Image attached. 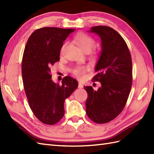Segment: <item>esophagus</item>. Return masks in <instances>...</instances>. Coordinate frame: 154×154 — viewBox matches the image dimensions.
Returning a JSON list of instances; mask_svg holds the SVG:
<instances>
[{
  "instance_id": "obj_1",
  "label": "esophagus",
  "mask_w": 154,
  "mask_h": 154,
  "mask_svg": "<svg viewBox=\"0 0 154 154\" xmlns=\"http://www.w3.org/2000/svg\"><path fill=\"white\" fill-rule=\"evenodd\" d=\"M78 87H79V88H83V85H82V83H80V82H79V86H78Z\"/></svg>"
}]
</instances>
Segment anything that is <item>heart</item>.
I'll use <instances>...</instances> for the list:
<instances>
[{
    "label": "heart",
    "mask_w": 154,
    "mask_h": 154,
    "mask_svg": "<svg viewBox=\"0 0 154 154\" xmlns=\"http://www.w3.org/2000/svg\"><path fill=\"white\" fill-rule=\"evenodd\" d=\"M74 40L76 45L83 52H90L95 46V41L94 39L87 34H79L75 37ZM64 46H65V44L62 46V49L64 47ZM88 69V67L87 66H79L75 67L73 69V73L78 78H82L84 75L85 72Z\"/></svg>",
    "instance_id": "heart-1"
}]
</instances>
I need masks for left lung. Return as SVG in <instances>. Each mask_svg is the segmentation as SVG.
Returning <instances> with one entry per match:
<instances>
[{"label": "left lung", "mask_w": 154, "mask_h": 154, "mask_svg": "<svg viewBox=\"0 0 154 154\" xmlns=\"http://www.w3.org/2000/svg\"><path fill=\"white\" fill-rule=\"evenodd\" d=\"M101 39V52L92 78L101 84L97 91L84 87L88 93L86 113L96 123H106L119 115L129 95L133 73L131 56L123 37L113 28L95 26L89 31Z\"/></svg>", "instance_id": "obj_1"}]
</instances>
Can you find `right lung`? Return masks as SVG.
<instances>
[{
    "instance_id": "add662e5",
    "label": "right lung",
    "mask_w": 154,
    "mask_h": 154,
    "mask_svg": "<svg viewBox=\"0 0 154 154\" xmlns=\"http://www.w3.org/2000/svg\"><path fill=\"white\" fill-rule=\"evenodd\" d=\"M75 29L43 27L35 31L25 47L21 73L30 108L42 123L54 125L65 113L64 102L76 90L78 82L70 77L62 85L52 80L51 67L60 60L63 42Z\"/></svg>"
}]
</instances>
